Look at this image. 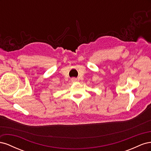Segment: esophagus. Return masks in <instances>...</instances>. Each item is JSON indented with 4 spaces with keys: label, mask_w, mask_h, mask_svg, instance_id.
Listing matches in <instances>:
<instances>
[{
    "label": "esophagus",
    "mask_w": 151,
    "mask_h": 151,
    "mask_svg": "<svg viewBox=\"0 0 151 151\" xmlns=\"http://www.w3.org/2000/svg\"><path fill=\"white\" fill-rule=\"evenodd\" d=\"M71 81L72 82V83H75V82L77 81V79L76 78H75V77H72V78L71 79Z\"/></svg>",
    "instance_id": "esophagus-1"
}]
</instances>
